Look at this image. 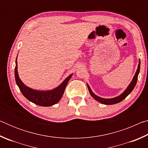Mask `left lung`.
Listing matches in <instances>:
<instances>
[{
    "label": "left lung",
    "mask_w": 148,
    "mask_h": 148,
    "mask_svg": "<svg viewBox=\"0 0 148 148\" xmlns=\"http://www.w3.org/2000/svg\"><path fill=\"white\" fill-rule=\"evenodd\" d=\"M140 61H139V64H138V66L137 71L136 72V73H135V75L133 77V79H132V80L131 83L130 84V85L129 86V87H127V89L125 90V91L123 92L121 95H119V97H116V98H114V99H110L101 98V97H99L98 96H97V95H95L93 92H92V91L91 90V89H90L89 86H87L90 94H91V96L93 97L95 100H97V101H99V102H101V103H102L104 104L110 105V104H114L118 103V102L122 101L123 100L126 98V97L128 96L130 93H131V91L134 88V87H135V86H136V82H137L138 76V74L140 72Z\"/></svg>",
    "instance_id": "1"
}]
</instances>
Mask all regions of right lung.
I'll return each instance as SVG.
<instances>
[{
    "label": "right lung",
    "mask_w": 148,
    "mask_h": 148,
    "mask_svg": "<svg viewBox=\"0 0 148 148\" xmlns=\"http://www.w3.org/2000/svg\"><path fill=\"white\" fill-rule=\"evenodd\" d=\"M72 75L66 77L64 81L57 87L56 89L51 91H38L36 90L32 89L29 87H27L21 81L18 76L17 73V58L16 61V67H15V78L17 86H18L20 91L22 92L25 97L33 103L36 104L38 106H50L58 102L63 95L64 89L69 79L72 77Z\"/></svg>",
    "instance_id": "1"
}]
</instances>
